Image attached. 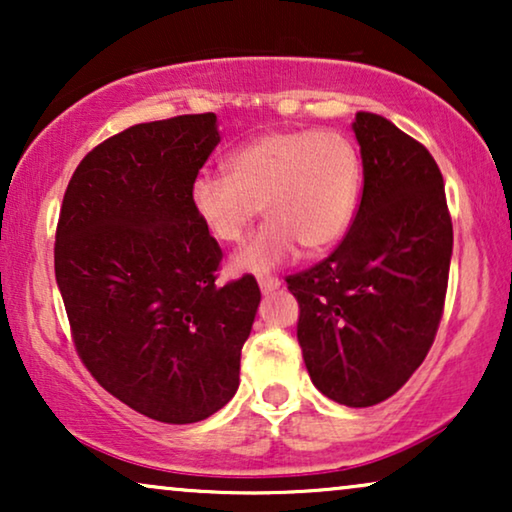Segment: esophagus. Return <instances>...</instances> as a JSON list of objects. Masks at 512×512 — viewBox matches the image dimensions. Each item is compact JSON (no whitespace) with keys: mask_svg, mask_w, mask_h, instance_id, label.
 Segmentation results:
<instances>
[{"mask_svg":"<svg viewBox=\"0 0 512 512\" xmlns=\"http://www.w3.org/2000/svg\"><path fill=\"white\" fill-rule=\"evenodd\" d=\"M258 286H261V291L268 296V293H275L279 286H282V282H279L277 277H261L258 279Z\"/></svg>","mask_w":512,"mask_h":512,"instance_id":"obj_1","label":"esophagus"}]
</instances>
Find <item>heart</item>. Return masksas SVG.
I'll return each mask as SVG.
<instances>
[{
    "label": "heart",
    "instance_id": "obj_1",
    "mask_svg": "<svg viewBox=\"0 0 512 512\" xmlns=\"http://www.w3.org/2000/svg\"><path fill=\"white\" fill-rule=\"evenodd\" d=\"M361 193V158L345 132L275 130L230 153L226 174L193 179V214L219 242H242L261 207L268 226L233 258L244 275L289 263L303 244L326 251L352 226Z\"/></svg>",
    "mask_w": 512,
    "mask_h": 512
}]
</instances>
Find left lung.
<instances>
[{"mask_svg": "<svg viewBox=\"0 0 512 512\" xmlns=\"http://www.w3.org/2000/svg\"><path fill=\"white\" fill-rule=\"evenodd\" d=\"M363 193L352 228L314 268L286 277L310 380L349 408L394 396L443 317L452 219L436 160L384 116L359 111Z\"/></svg>", "mask_w": 512, "mask_h": 512, "instance_id": "left-lung-1", "label": "left lung"}]
</instances>
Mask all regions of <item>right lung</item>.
I'll return each instance as SVG.
<instances>
[{
    "instance_id": "obj_1",
    "label": "right lung",
    "mask_w": 512,
    "mask_h": 512,
    "mask_svg": "<svg viewBox=\"0 0 512 512\" xmlns=\"http://www.w3.org/2000/svg\"><path fill=\"white\" fill-rule=\"evenodd\" d=\"M221 142L216 114L139 123L69 179L55 279L90 375L132 410L193 424L240 387L256 279L216 286L221 247L193 214V179Z\"/></svg>"
}]
</instances>
